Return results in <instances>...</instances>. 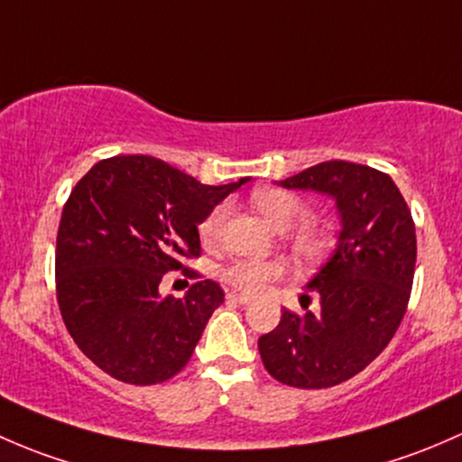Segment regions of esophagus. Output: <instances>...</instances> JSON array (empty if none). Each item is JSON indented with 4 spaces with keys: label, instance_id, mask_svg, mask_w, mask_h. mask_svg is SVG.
I'll return each mask as SVG.
<instances>
[{
    "label": "esophagus",
    "instance_id": "34e87169",
    "mask_svg": "<svg viewBox=\"0 0 462 462\" xmlns=\"http://www.w3.org/2000/svg\"><path fill=\"white\" fill-rule=\"evenodd\" d=\"M226 300H229V302H237V304H249V302H251V296H246V293L231 291V293H226Z\"/></svg>",
    "mask_w": 462,
    "mask_h": 462
}]
</instances>
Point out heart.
Here are the masks:
<instances>
[{
	"label": "heart",
	"instance_id": "obj_1",
	"mask_svg": "<svg viewBox=\"0 0 462 462\" xmlns=\"http://www.w3.org/2000/svg\"><path fill=\"white\" fill-rule=\"evenodd\" d=\"M255 211L264 217L269 225L275 229L287 231L291 226L299 225L291 231V245L300 255H318L327 245V236L318 226L313 225L300 226V222L307 220L309 207L300 196L284 189H260L251 196ZM229 207L226 204H217L211 213L199 225V237L202 242L211 245L220 237L222 225L226 220ZM284 264L280 263H258V260H233L222 269V280L233 289L242 293H260L269 282L282 278Z\"/></svg>",
	"mask_w": 462,
	"mask_h": 462
}]
</instances>
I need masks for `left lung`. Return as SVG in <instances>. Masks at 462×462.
<instances>
[{"mask_svg": "<svg viewBox=\"0 0 462 462\" xmlns=\"http://www.w3.org/2000/svg\"><path fill=\"white\" fill-rule=\"evenodd\" d=\"M278 184L334 198L342 231L334 255L307 284L320 296V313L284 309L280 325L260 336V358L289 387H334L378 358L401 327L416 266V226L393 180L372 166L320 162Z\"/></svg>", "mask_w": 462, "mask_h": 462, "instance_id": "1", "label": "left lung"}]
</instances>
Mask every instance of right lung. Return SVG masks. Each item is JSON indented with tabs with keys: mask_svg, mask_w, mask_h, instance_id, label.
Segmentation results:
<instances>
[{
	"mask_svg": "<svg viewBox=\"0 0 462 462\" xmlns=\"http://www.w3.org/2000/svg\"><path fill=\"white\" fill-rule=\"evenodd\" d=\"M245 182L208 187L151 155H116L75 184L57 231V302L102 372L158 384L187 367L225 291L199 280L184 298H162L160 282L198 258V226Z\"/></svg>",
	"mask_w": 462,
	"mask_h": 462,
	"instance_id": "1",
	"label": "right lung"
}]
</instances>
